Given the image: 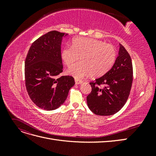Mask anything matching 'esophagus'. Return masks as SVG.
<instances>
[{
	"mask_svg": "<svg viewBox=\"0 0 156 156\" xmlns=\"http://www.w3.org/2000/svg\"><path fill=\"white\" fill-rule=\"evenodd\" d=\"M83 83V81L81 80H78V79H75V84H81Z\"/></svg>",
	"mask_w": 156,
	"mask_h": 156,
	"instance_id": "esophagus-1",
	"label": "esophagus"
}]
</instances>
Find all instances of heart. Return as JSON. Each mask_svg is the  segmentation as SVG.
<instances>
[{
    "label": "heart",
    "mask_w": 156,
    "mask_h": 156,
    "mask_svg": "<svg viewBox=\"0 0 156 156\" xmlns=\"http://www.w3.org/2000/svg\"><path fill=\"white\" fill-rule=\"evenodd\" d=\"M61 57L67 66H71L81 57V62L70 67L67 72L79 79L92 75L100 77L106 73L114 64L116 51L112 45L92 38L76 37L72 47H65Z\"/></svg>",
    "instance_id": "obj_1"
}]
</instances>
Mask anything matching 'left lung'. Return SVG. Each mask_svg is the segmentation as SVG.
<instances>
[{"label":"left lung","instance_id":"8db88e82","mask_svg":"<svg viewBox=\"0 0 156 156\" xmlns=\"http://www.w3.org/2000/svg\"><path fill=\"white\" fill-rule=\"evenodd\" d=\"M120 45L119 56L111 69L102 77L90 83V94L87 105L92 112L100 116H110L119 112L128 99L133 82L131 58L124 47ZM105 86L103 88L98 87Z\"/></svg>","mask_w":156,"mask_h":156}]
</instances>
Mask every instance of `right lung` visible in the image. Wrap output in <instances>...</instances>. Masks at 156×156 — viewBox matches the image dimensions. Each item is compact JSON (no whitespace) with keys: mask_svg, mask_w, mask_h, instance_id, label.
I'll return each instance as SVG.
<instances>
[{"mask_svg":"<svg viewBox=\"0 0 156 156\" xmlns=\"http://www.w3.org/2000/svg\"><path fill=\"white\" fill-rule=\"evenodd\" d=\"M66 36L53 30L40 37L31 45L25 60L27 92L36 106L46 111L62 105L75 84L72 76L58 77L63 70L61 44Z\"/></svg>","mask_w":156,"mask_h":156,"instance_id":"obj_1","label":"right lung"}]
</instances>
